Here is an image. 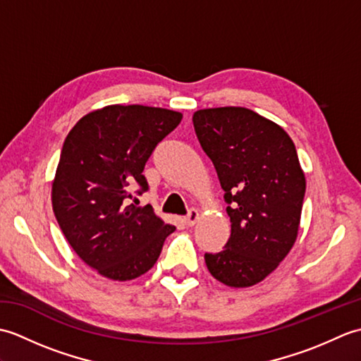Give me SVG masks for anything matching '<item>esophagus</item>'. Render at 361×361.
I'll use <instances>...</instances> for the list:
<instances>
[{
	"label": "esophagus",
	"instance_id": "esophagus-1",
	"mask_svg": "<svg viewBox=\"0 0 361 361\" xmlns=\"http://www.w3.org/2000/svg\"><path fill=\"white\" fill-rule=\"evenodd\" d=\"M198 219H200V214H198V211L197 209H189L188 216L185 217V224L188 226H194L197 224Z\"/></svg>",
	"mask_w": 361,
	"mask_h": 361
}]
</instances>
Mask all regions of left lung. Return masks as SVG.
I'll return each mask as SVG.
<instances>
[{"mask_svg": "<svg viewBox=\"0 0 361 361\" xmlns=\"http://www.w3.org/2000/svg\"><path fill=\"white\" fill-rule=\"evenodd\" d=\"M192 121L231 220L225 250L206 252V267L228 287H252L279 267L296 242L305 175L295 144L281 126L245 106L203 109Z\"/></svg>", "mask_w": 361, "mask_h": 361, "instance_id": "obj_1", "label": "left lung"}]
</instances>
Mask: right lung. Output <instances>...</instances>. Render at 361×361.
Segmentation results:
<instances>
[{
    "label": "right lung",
    "instance_id": "add662e5",
    "mask_svg": "<svg viewBox=\"0 0 361 361\" xmlns=\"http://www.w3.org/2000/svg\"><path fill=\"white\" fill-rule=\"evenodd\" d=\"M180 111L106 105L78 121L63 142L51 200L68 243L111 281L147 273L175 226L150 204H128L130 189H147L142 171L157 144L180 124Z\"/></svg>",
    "mask_w": 361,
    "mask_h": 361
}]
</instances>
